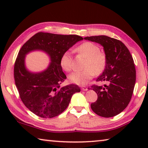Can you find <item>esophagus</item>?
Listing matches in <instances>:
<instances>
[{
	"label": "esophagus",
	"instance_id": "esophagus-1",
	"mask_svg": "<svg viewBox=\"0 0 148 148\" xmlns=\"http://www.w3.org/2000/svg\"><path fill=\"white\" fill-rule=\"evenodd\" d=\"M82 91H87V90H88V89H87V87H83L82 88Z\"/></svg>",
	"mask_w": 148,
	"mask_h": 148
}]
</instances>
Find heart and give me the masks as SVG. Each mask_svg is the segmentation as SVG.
Here are the masks:
<instances>
[{"instance_id": "b5f03b06", "label": "heart", "mask_w": 148, "mask_h": 148, "mask_svg": "<svg viewBox=\"0 0 148 148\" xmlns=\"http://www.w3.org/2000/svg\"><path fill=\"white\" fill-rule=\"evenodd\" d=\"M77 51L87 57L85 69L82 71H76L69 76V81L72 83L84 86L94 77L95 73L99 74L103 71L106 64L104 55L100 52L99 47L91 42H85L77 47ZM61 68L66 72L72 69V60L69 51H65L60 60Z\"/></svg>"}]
</instances>
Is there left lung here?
<instances>
[{
    "label": "left lung",
    "instance_id": "obj_1",
    "mask_svg": "<svg viewBox=\"0 0 148 148\" xmlns=\"http://www.w3.org/2000/svg\"><path fill=\"white\" fill-rule=\"evenodd\" d=\"M84 38L101 45L106 58L104 71L97 81L107 82L108 85L91 86L90 89L97 92L98 98L91 108L100 116L114 117L123 111L131 99L136 82L133 59L125 45L118 40L104 35Z\"/></svg>",
    "mask_w": 148,
    "mask_h": 148
}]
</instances>
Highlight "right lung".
<instances>
[{"mask_svg": "<svg viewBox=\"0 0 148 148\" xmlns=\"http://www.w3.org/2000/svg\"><path fill=\"white\" fill-rule=\"evenodd\" d=\"M82 40L78 35L38 32L19 50L14 65L15 84L25 106L36 116H59L68 107L72 95L81 91L74 84L60 86L66 78L60 60L65 51ZM35 51L44 52L50 60L47 68L40 72H32L26 66V56Z\"/></svg>", "mask_w": 148, "mask_h": 148, "instance_id": "1", "label": "right lung"}]
</instances>
